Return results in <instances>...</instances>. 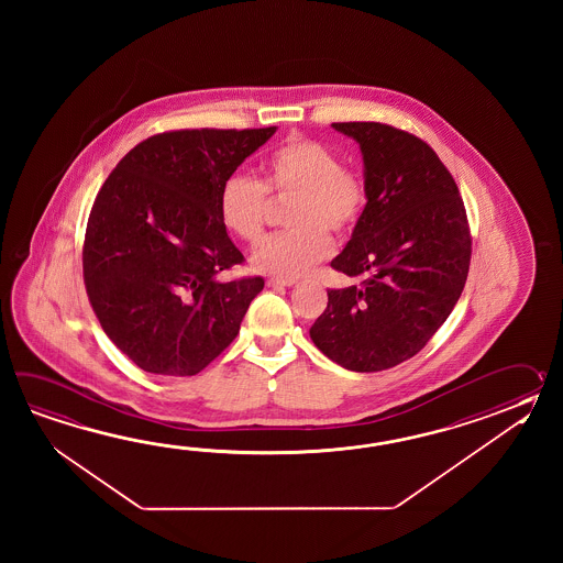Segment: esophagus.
<instances>
[{
  "instance_id": "1",
  "label": "esophagus",
  "mask_w": 563,
  "mask_h": 563,
  "mask_svg": "<svg viewBox=\"0 0 563 563\" xmlns=\"http://www.w3.org/2000/svg\"><path fill=\"white\" fill-rule=\"evenodd\" d=\"M265 284H267V287H289L296 284V279H277V277H269Z\"/></svg>"
}]
</instances>
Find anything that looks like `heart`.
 Listing matches in <instances>:
<instances>
[{"mask_svg": "<svg viewBox=\"0 0 563 563\" xmlns=\"http://www.w3.org/2000/svg\"><path fill=\"white\" fill-rule=\"evenodd\" d=\"M260 180L235 175L219 197V216L233 238L257 245L265 238L272 201H289V231L264 243L253 255V267L294 277L310 272L332 250L330 235H350L368 203V189L356 168L340 163L325 144L291 134L260 163Z\"/></svg>", "mask_w": 563, "mask_h": 563, "instance_id": "1", "label": "heart"}]
</instances>
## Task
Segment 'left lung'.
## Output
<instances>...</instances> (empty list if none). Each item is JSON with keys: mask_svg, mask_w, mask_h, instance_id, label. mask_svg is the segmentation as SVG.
<instances>
[{"mask_svg": "<svg viewBox=\"0 0 563 563\" xmlns=\"http://www.w3.org/2000/svg\"><path fill=\"white\" fill-rule=\"evenodd\" d=\"M360 144L368 203L335 272L358 279L328 289L313 344L354 372H380L419 354L467 282L471 231L453 175L429 144L383 122H334Z\"/></svg>", "mask_w": 563, "mask_h": 563, "instance_id": "8db88e82", "label": "left lung"}]
</instances>
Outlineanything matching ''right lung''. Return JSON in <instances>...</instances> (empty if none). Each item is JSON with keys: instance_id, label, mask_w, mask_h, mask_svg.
<instances>
[{"instance_id": "1", "label": "right lung", "mask_w": 563, "mask_h": 563, "mask_svg": "<svg viewBox=\"0 0 563 563\" xmlns=\"http://www.w3.org/2000/svg\"><path fill=\"white\" fill-rule=\"evenodd\" d=\"M187 129L148 136L96 195L82 269L108 338L144 372L192 376L240 334L262 277L221 282L245 257L219 216L235 168L276 132Z\"/></svg>"}]
</instances>
